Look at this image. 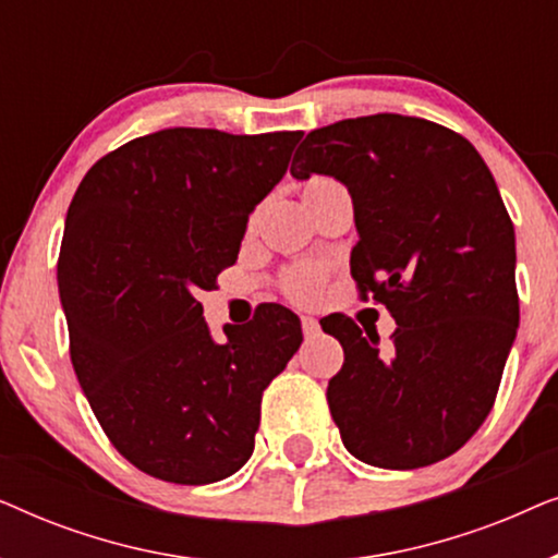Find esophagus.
<instances>
[{"mask_svg": "<svg viewBox=\"0 0 558 558\" xmlns=\"http://www.w3.org/2000/svg\"><path fill=\"white\" fill-rule=\"evenodd\" d=\"M302 332L307 340H315L319 335V323L315 317H302Z\"/></svg>", "mask_w": 558, "mask_h": 558, "instance_id": "obj_1", "label": "esophagus"}]
</instances>
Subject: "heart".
<instances>
[{
	"label": "heart",
	"instance_id": "b5f03b06",
	"mask_svg": "<svg viewBox=\"0 0 558 558\" xmlns=\"http://www.w3.org/2000/svg\"><path fill=\"white\" fill-rule=\"evenodd\" d=\"M323 182H330V180H325V178H312V180L307 182V187L323 185ZM307 187H304V190H307ZM284 289H287V294L292 296V300H296V302H310L312 296L317 294V289H319V274H317L315 269H296V271H292V274H289V277L284 279Z\"/></svg>",
	"mask_w": 558,
	"mask_h": 558
}]
</instances>
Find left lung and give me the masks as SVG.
Instances as JSON below:
<instances>
[{"label":"left lung","mask_w":558,"mask_h":558,"mask_svg":"<svg viewBox=\"0 0 558 558\" xmlns=\"http://www.w3.org/2000/svg\"><path fill=\"white\" fill-rule=\"evenodd\" d=\"M289 172L348 187L350 274L396 319L386 348L345 315L323 323L345 350L327 386L342 445L384 470L454 454L490 414L518 330L515 231L485 159L434 121L373 113L310 132Z\"/></svg>","instance_id":"8db88e82"}]
</instances>
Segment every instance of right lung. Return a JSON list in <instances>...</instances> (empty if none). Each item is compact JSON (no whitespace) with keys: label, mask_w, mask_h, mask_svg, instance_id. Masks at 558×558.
<instances>
[{"label":"right lung","mask_w":558,"mask_h":558,"mask_svg":"<svg viewBox=\"0 0 558 558\" xmlns=\"http://www.w3.org/2000/svg\"><path fill=\"white\" fill-rule=\"evenodd\" d=\"M302 132L162 129L98 159L75 190L58 258L78 384L134 468L208 485L248 462L264 388L302 345L266 304L213 340L197 292L239 256L248 216Z\"/></svg>","instance_id":"obj_1"}]
</instances>
